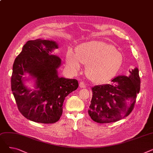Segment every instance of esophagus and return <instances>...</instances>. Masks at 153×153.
Segmentation results:
<instances>
[{"label":"esophagus","mask_w":153,"mask_h":153,"mask_svg":"<svg viewBox=\"0 0 153 153\" xmlns=\"http://www.w3.org/2000/svg\"><path fill=\"white\" fill-rule=\"evenodd\" d=\"M79 87L81 88H85V84H84V82H81L79 83Z\"/></svg>","instance_id":"esophagus-1"}]
</instances>
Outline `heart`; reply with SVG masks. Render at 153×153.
<instances>
[{
	"mask_svg": "<svg viewBox=\"0 0 153 153\" xmlns=\"http://www.w3.org/2000/svg\"><path fill=\"white\" fill-rule=\"evenodd\" d=\"M123 60L122 54L114 46L97 40L79 45L76 53L69 50L66 56L67 65L72 71L77 72L82 64H86L87 76L99 83L113 77L121 68Z\"/></svg>",
	"mask_w": 153,
	"mask_h": 153,
	"instance_id": "1",
	"label": "heart"
}]
</instances>
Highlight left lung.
<instances>
[{"label": "left lung", "mask_w": 153, "mask_h": 153, "mask_svg": "<svg viewBox=\"0 0 153 153\" xmlns=\"http://www.w3.org/2000/svg\"><path fill=\"white\" fill-rule=\"evenodd\" d=\"M129 72L128 76L120 75L112 79L110 84L92 87L88 113L94 122H115L131 113L140 92V78L137 68Z\"/></svg>", "instance_id": "8db88e82"}]
</instances>
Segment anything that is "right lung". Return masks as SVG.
I'll use <instances>...</instances> for the list:
<instances>
[{"mask_svg": "<svg viewBox=\"0 0 153 153\" xmlns=\"http://www.w3.org/2000/svg\"><path fill=\"white\" fill-rule=\"evenodd\" d=\"M58 44L52 40H29L15 58L11 88L20 113L36 123H54L62 113L64 99L79 86L76 79L58 76L61 59L52 53ZM27 74L28 77H24ZM33 80L34 89L25 84Z\"/></svg>", "mask_w": 153, "mask_h": 153, "instance_id": "1", "label": "right lung"}]
</instances>
